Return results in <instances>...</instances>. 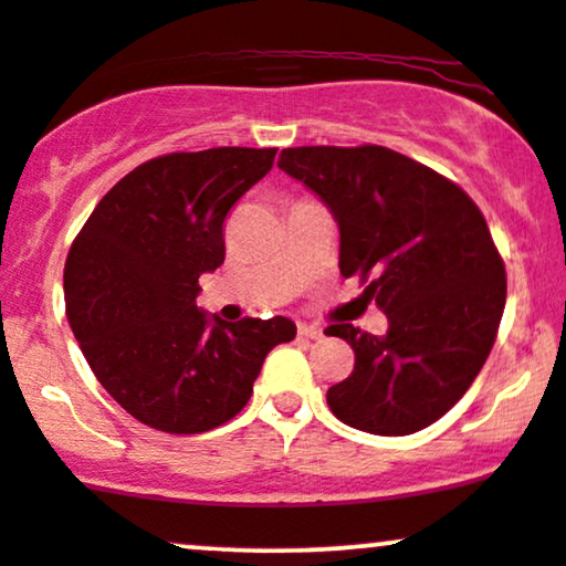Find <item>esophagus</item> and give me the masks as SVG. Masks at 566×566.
<instances>
[{"instance_id": "obj_1", "label": "esophagus", "mask_w": 566, "mask_h": 566, "mask_svg": "<svg viewBox=\"0 0 566 566\" xmlns=\"http://www.w3.org/2000/svg\"><path fill=\"white\" fill-rule=\"evenodd\" d=\"M297 333H301L303 337H308V340H319V337L324 335V329L316 327V324H297Z\"/></svg>"}]
</instances>
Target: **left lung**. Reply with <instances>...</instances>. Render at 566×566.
Segmentation results:
<instances>
[{"label": "left lung", "instance_id": "8db88e82", "mask_svg": "<svg viewBox=\"0 0 566 566\" xmlns=\"http://www.w3.org/2000/svg\"><path fill=\"white\" fill-rule=\"evenodd\" d=\"M340 229V274L386 314V335L333 324L354 373L327 391L337 420L407 437L454 407L495 343L505 265L469 193L382 146H301L279 154Z\"/></svg>", "mask_w": 566, "mask_h": 566}]
</instances>
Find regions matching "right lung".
<instances>
[{"label":"right lung","instance_id":"obj_1","mask_svg":"<svg viewBox=\"0 0 566 566\" xmlns=\"http://www.w3.org/2000/svg\"><path fill=\"white\" fill-rule=\"evenodd\" d=\"M276 148L167 154L106 193L63 271L66 316L97 382L165 433L223 426L263 359L295 337L287 316L223 322L197 305L199 276L226 258L223 220L271 170Z\"/></svg>","mask_w":566,"mask_h":566}]
</instances>
